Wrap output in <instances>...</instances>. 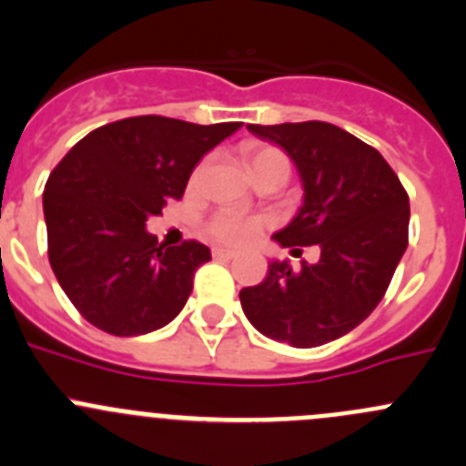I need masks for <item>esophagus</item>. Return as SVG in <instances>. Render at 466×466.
<instances>
[{
  "label": "esophagus",
  "instance_id": "34e87169",
  "mask_svg": "<svg viewBox=\"0 0 466 466\" xmlns=\"http://www.w3.org/2000/svg\"><path fill=\"white\" fill-rule=\"evenodd\" d=\"M211 255L216 257V259H234V257H237V252L234 250H228V248H214V250H211Z\"/></svg>",
  "mask_w": 466,
  "mask_h": 466
}]
</instances>
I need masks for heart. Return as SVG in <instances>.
<instances>
[{
	"label": "heart",
	"mask_w": 466,
	"mask_h": 466,
	"mask_svg": "<svg viewBox=\"0 0 466 466\" xmlns=\"http://www.w3.org/2000/svg\"><path fill=\"white\" fill-rule=\"evenodd\" d=\"M243 161L252 177L268 173V170H284L289 173V157L279 147L268 146V143L250 141L241 147ZM266 228V220L261 216L241 214V211L223 209L216 211L205 223L207 237L214 241L225 243V246H250Z\"/></svg>",
	"instance_id": "obj_1"
}]
</instances>
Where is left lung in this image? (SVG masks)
Returning <instances> with one entry per match:
<instances>
[{
  "mask_svg": "<svg viewBox=\"0 0 466 466\" xmlns=\"http://www.w3.org/2000/svg\"><path fill=\"white\" fill-rule=\"evenodd\" d=\"M287 152L305 202L275 234L282 248L319 246L316 264L270 261L264 282L241 289L248 320L266 337L314 348L358 328L378 307L408 248L410 198L376 147L337 125H248Z\"/></svg>",
  "mask_w": 466,
  "mask_h": 466,
  "instance_id": "left-lung-1",
  "label": "left lung"
}]
</instances>
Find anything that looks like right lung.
<instances>
[{"instance_id": "add662e5", "label": "right lung", "mask_w": 466, "mask_h": 466, "mask_svg": "<svg viewBox=\"0 0 466 466\" xmlns=\"http://www.w3.org/2000/svg\"><path fill=\"white\" fill-rule=\"evenodd\" d=\"M238 127L137 116L93 129L58 161L43 193L47 255L90 325L137 337L182 311L209 248L166 246L146 223L184 196L198 161Z\"/></svg>"}]
</instances>
